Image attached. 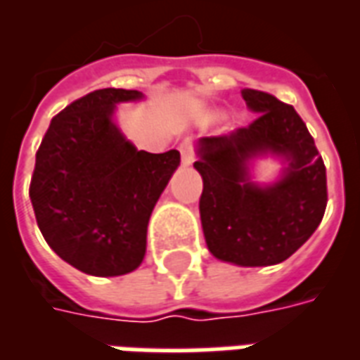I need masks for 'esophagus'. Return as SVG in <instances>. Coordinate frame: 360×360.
Segmentation results:
<instances>
[{
    "label": "esophagus",
    "mask_w": 360,
    "mask_h": 360,
    "mask_svg": "<svg viewBox=\"0 0 360 360\" xmlns=\"http://www.w3.org/2000/svg\"><path fill=\"white\" fill-rule=\"evenodd\" d=\"M179 148H181V156H183V164L185 165L193 164V162H195V152H193V148H191V144L183 142Z\"/></svg>",
    "instance_id": "1"
}]
</instances>
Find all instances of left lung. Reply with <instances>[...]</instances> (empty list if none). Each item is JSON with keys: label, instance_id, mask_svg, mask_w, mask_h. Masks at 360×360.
Here are the masks:
<instances>
[{"label": "left lung", "instance_id": "obj_1", "mask_svg": "<svg viewBox=\"0 0 360 360\" xmlns=\"http://www.w3.org/2000/svg\"><path fill=\"white\" fill-rule=\"evenodd\" d=\"M257 113L247 127L198 141L202 175L200 221L216 258L237 266L279 264L309 241L328 204L326 165L293 105L245 89ZM274 153L288 162L279 181L260 188L248 179V162Z\"/></svg>", "mask_w": 360, "mask_h": 360}]
</instances>
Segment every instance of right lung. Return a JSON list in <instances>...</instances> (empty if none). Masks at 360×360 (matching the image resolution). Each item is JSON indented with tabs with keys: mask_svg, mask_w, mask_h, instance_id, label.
<instances>
[{
	"mask_svg": "<svg viewBox=\"0 0 360 360\" xmlns=\"http://www.w3.org/2000/svg\"><path fill=\"white\" fill-rule=\"evenodd\" d=\"M142 92L102 89L51 119L36 152L30 200L44 239L90 276H123L141 266L150 214L181 162L177 150H136L113 123L121 102Z\"/></svg>",
	"mask_w": 360,
	"mask_h": 360,
	"instance_id": "right-lung-1",
	"label": "right lung"
}]
</instances>
